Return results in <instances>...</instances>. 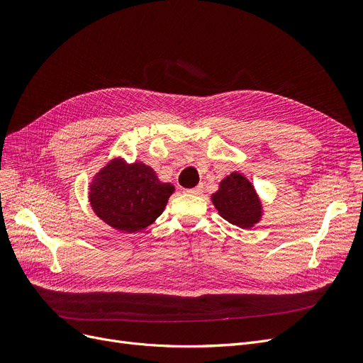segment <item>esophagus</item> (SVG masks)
Wrapping results in <instances>:
<instances>
[{
  "label": "esophagus",
  "mask_w": 363,
  "mask_h": 363,
  "mask_svg": "<svg viewBox=\"0 0 363 363\" xmlns=\"http://www.w3.org/2000/svg\"><path fill=\"white\" fill-rule=\"evenodd\" d=\"M202 191H203V186L202 184H199L196 187H192V189H186V192L187 194H192V195H199V194H202Z\"/></svg>",
  "instance_id": "1"
}]
</instances>
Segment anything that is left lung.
<instances>
[{
    "instance_id": "1",
    "label": "left lung",
    "mask_w": 363,
    "mask_h": 363,
    "mask_svg": "<svg viewBox=\"0 0 363 363\" xmlns=\"http://www.w3.org/2000/svg\"><path fill=\"white\" fill-rule=\"evenodd\" d=\"M211 199L223 218L242 229L251 228L262 217V203L252 184L238 172L220 183Z\"/></svg>"
}]
</instances>
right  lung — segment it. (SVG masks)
I'll return each instance as SVG.
<instances>
[{
    "label": "right lung",
    "instance_id": "right-lung-1",
    "mask_svg": "<svg viewBox=\"0 0 363 363\" xmlns=\"http://www.w3.org/2000/svg\"><path fill=\"white\" fill-rule=\"evenodd\" d=\"M172 192V184L161 183L150 167L113 161L93 180L90 202L94 213L109 226L131 233L160 217Z\"/></svg>",
    "mask_w": 363,
    "mask_h": 363
}]
</instances>
